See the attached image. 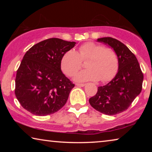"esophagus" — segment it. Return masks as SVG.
Listing matches in <instances>:
<instances>
[{
	"instance_id": "34e87169",
	"label": "esophagus",
	"mask_w": 152,
	"mask_h": 152,
	"mask_svg": "<svg viewBox=\"0 0 152 152\" xmlns=\"http://www.w3.org/2000/svg\"><path fill=\"white\" fill-rule=\"evenodd\" d=\"M76 85H77V86L83 87V86H84L85 85H86V84H79V83H77Z\"/></svg>"
}]
</instances>
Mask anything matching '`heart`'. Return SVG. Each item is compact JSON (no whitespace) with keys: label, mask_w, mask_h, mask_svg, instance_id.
Listing matches in <instances>:
<instances>
[{"label":"heart","mask_w":152,"mask_h":152,"mask_svg":"<svg viewBox=\"0 0 152 152\" xmlns=\"http://www.w3.org/2000/svg\"><path fill=\"white\" fill-rule=\"evenodd\" d=\"M86 62L88 69L83 70L75 77L77 82L111 81L117 74L119 59L116 52L104 45L93 42L81 45L76 52L70 50L64 54L61 59V68L64 74L72 77L82 68V61Z\"/></svg>","instance_id":"obj_1"}]
</instances>
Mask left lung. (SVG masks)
Instances as JSON below:
<instances>
[{
    "mask_svg": "<svg viewBox=\"0 0 152 152\" xmlns=\"http://www.w3.org/2000/svg\"><path fill=\"white\" fill-rule=\"evenodd\" d=\"M113 48L119 59L118 72L107 85L99 86L89 99L91 107L100 113L113 115L126 111L142 88L143 73L134 54L124 43L111 37L97 39Z\"/></svg>",
    "mask_w": 152,
    "mask_h": 152,
    "instance_id": "left-lung-1",
    "label": "left lung"
}]
</instances>
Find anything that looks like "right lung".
Segmentation results:
<instances>
[{
  "mask_svg": "<svg viewBox=\"0 0 152 152\" xmlns=\"http://www.w3.org/2000/svg\"><path fill=\"white\" fill-rule=\"evenodd\" d=\"M75 43L50 38L26 52L16 72L14 90L23 109L43 116L55 113L65 105L75 84L61 72V59Z\"/></svg>",
  "mask_w": 152,
  "mask_h": 152,
  "instance_id": "1",
  "label": "right lung"
}]
</instances>
